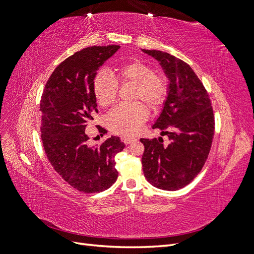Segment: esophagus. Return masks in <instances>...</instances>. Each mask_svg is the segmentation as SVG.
I'll return each mask as SVG.
<instances>
[{
    "label": "esophagus",
    "instance_id": "1",
    "mask_svg": "<svg viewBox=\"0 0 254 254\" xmlns=\"http://www.w3.org/2000/svg\"><path fill=\"white\" fill-rule=\"evenodd\" d=\"M123 141H124V143L126 145H128V144H131V143L135 142L136 137L135 136H125V137H123Z\"/></svg>",
    "mask_w": 254,
    "mask_h": 254
}]
</instances>
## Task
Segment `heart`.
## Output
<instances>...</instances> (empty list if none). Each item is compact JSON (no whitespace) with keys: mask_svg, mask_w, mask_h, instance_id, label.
<instances>
[{"mask_svg":"<svg viewBox=\"0 0 254 254\" xmlns=\"http://www.w3.org/2000/svg\"><path fill=\"white\" fill-rule=\"evenodd\" d=\"M111 73L98 72L93 79V93L97 103L107 107L117 98L119 83H132L130 99L131 104L119 105L107 114L106 122L115 133L131 135L140 129L147 119V110L156 109L164 102L167 95V80L164 75L153 72L149 64L133 59L115 65Z\"/></svg>","mask_w":254,"mask_h":254,"instance_id":"b5f03b06","label":"heart"}]
</instances>
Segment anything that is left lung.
<instances>
[{
  "instance_id": "left-lung-1",
  "label": "left lung",
  "mask_w": 254,
  "mask_h": 254,
  "mask_svg": "<svg viewBox=\"0 0 254 254\" xmlns=\"http://www.w3.org/2000/svg\"><path fill=\"white\" fill-rule=\"evenodd\" d=\"M159 61L168 78L163 109L153 124L162 137L141 139L144 176L153 187L177 190L193 181L209 156L214 135V114L209 94L188 64L171 54L142 50Z\"/></svg>"
}]
</instances>
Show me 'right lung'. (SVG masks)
Here are the masks:
<instances>
[{"label":"right lung","instance_id":"1","mask_svg":"<svg viewBox=\"0 0 254 254\" xmlns=\"http://www.w3.org/2000/svg\"><path fill=\"white\" fill-rule=\"evenodd\" d=\"M120 45L86 48L63 61L49 78L40 102L41 140L60 177L83 193H98L117 181L114 157L125 148L120 137L87 145L84 130L97 112L93 79ZM104 134L107 131L103 129Z\"/></svg>","mask_w":254,"mask_h":254}]
</instances>
